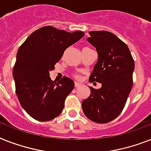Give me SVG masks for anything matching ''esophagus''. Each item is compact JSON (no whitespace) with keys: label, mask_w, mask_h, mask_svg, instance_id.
<instances>
[{"label":"esophagus","mask_w":151,"mask_h":151,"mask_svg":"<svg viewBox=\"0 0 151 151\" xmlns=\"http://www.w3.org/2000/svg\"><path fill=\"white\" fill-rule=\"evenodd\" d=\"M81 86V84L80 83H75V87L76 88H79Z\"/></svg>","instance_id":"1"}]
</instances>
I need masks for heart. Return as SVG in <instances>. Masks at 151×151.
<instances>
[{"instance_id": "1", "label": "heart", "mask_w": 151, "mask_h": 151, "mask_svg": "<svg viewBox=\"0 0 151 151\" xmlns=\"http://www.w3.org/2000/svg\"><path fill=\"white\" fill-rule=\"evenodd\" d=\"M85 48H87V47H85ZM73 77H74L75 79H80V76L78 74H76V73H75V74H73Z\"/></svg>"}]
</instances>
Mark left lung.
I'll list each match as a JSON object with an SVG mask.
<instances>
[{
    "label": "left lung",
    "instance_id": "1",
    "mask_svg": "<svg viewBox=\"0 0 151 151\" xmlns=\"http://www.w3.org/2000/svg\"><path fill=\"white\" fill-rule=\"evenodd\" d=\"M87 40L97 51L98 61L90 76V83L102 84L100 89L90 86V96L82 108L88 119L96 123H108L122 111L132 87L135 62L128 46L112 32L91 31Z\"/></svg>",
    "mask_w": 151,
    "mask_h": 151
}]
</instances>
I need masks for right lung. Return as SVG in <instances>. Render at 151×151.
Segmentation results:
<instances>
[{"mask_svg":"<svg viewBox=\"0 0 151 151\" xmlns=\"http://www.w3.org/2000/svg\"><path fill=\"white\" fill-rule=\"evenodd\" d=\"M85 35L44 26L36 30L20 46L13 68L15 92L19 103L37 121L52 120L61 114L65 101L74 88V82L64 76L50 79V72L65 50Z\"/></svg>","mask_w":151,"mask_h":151,"instance_id":"1","label":"right lung"}]
</instances>
